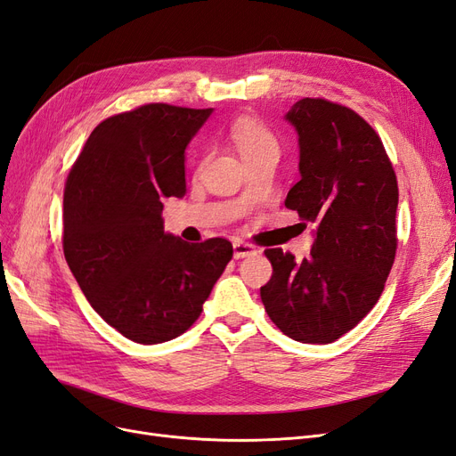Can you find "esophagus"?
Listing matches in <instances>:
<instances>
[{
	"label": "esophagus",
	"instance_id": "1",
	"mask_svg": "<svg viewBox=\"0 0 456 456\" xmlns=\"http://www.w3.org/2000/svg\"><path fill=\"white\" fill-rule=\"evenodd\" d=\"M255 253H256L255 245L240 241V240L233 241V258H245V256H251Z\"/></svg>",
	"mask_w": 456,
	"mask_h": 456
}]
</instances>
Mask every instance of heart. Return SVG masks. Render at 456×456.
I'll list each match as a JSON object with an SVG mask.
<instances>
[{"instance_id":"obj_1","label":"heart","mask_w":456,"mask_h":456,"mask_svg":"<svg viewBox=\"0 0 456 456\" xmlns=\"http://www.w3.org/2000/svg\"><path fill=\"white\" fill-rule=\"evenodd\" d=\"M230 139L236 144L243 161L266 154L278 156L280 151L275 134L255 118H240L230 129Z\"/></svg>"}]
</instances>
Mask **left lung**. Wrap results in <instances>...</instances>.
I'll return each instance as SVG.
<instances>
[{
  "label": "left lung",
  "mask_w": 456,
  "mask_h": 456,
  "mask_svg": "<svg viewBox=\"0 0 456 456\" xmlns=\"http://www.w3.org/2000/svg\"><path fill=\"white\" fill-rule=\"evenodd\" d=\"M298 134L300 181L285 207L314 226L310 256L266 249L260 287L270 320L289 338L329 344L377 305L395 258L397 181L382 141L354 110L300 99L285 114Z\"/></svg>",
  "instance_id": "8db88e82"
}]
</instances>
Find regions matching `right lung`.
Returning <instances> with one entry per match:
<instances>
[{"instance_id":"1","label":"right lung","mask_w":456,"mask_h":456,"mask_svg":"<svg viewBox=\"0 0 456 456\" xmlns=\"http://www.w3.org/2000/svg\"><path fill=\"white\" fill-rule=\"evenodd\" d=\"M213 108L146 104L94 127L68 175L62 245L93 310L139 344L181 337L232 258V243H186L163 201L186 194V148Z\"/></svg>"}]
</instances>
